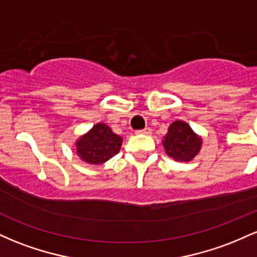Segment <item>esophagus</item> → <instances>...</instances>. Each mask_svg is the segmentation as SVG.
<instances>
[{
  "mask_svg": "<svg viewBox=\"0 0 257 257\" xmlns=\"http://www.w3.org/2000/svg\"><path fill=\"white\" fill-rule=\"evenodd\" d=\"M152 133L151 128H145V129H141V131H138L137 134H144V135H150Z\"/></svg>",
  "mask_w": 257,
  "mask_h": 257,
  "instance_id": "esophagus-1",
  "label": "esophagus"
}]
</instances>
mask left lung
Masks as SVG:
<instances>
[{
	"label": "left lung",
	"mask_w": 257,
	"mask_h": 257,
	"mask_svg": "<svg viewBox=\"0 0 257 257\" xmlns=\"http://www.w3.org/2000/svg\"><path fill=\"white\" fill-rule=\"evenodd\" d=\"M164 151L178 162H190L202 149V138L184 120H174L162 141Z\"/></svg>",
	"instance_id": "obj_1"
}]
</instances>
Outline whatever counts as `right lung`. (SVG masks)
<instances>
[{
  "mask_svg": "<svg viewBox=\"0 0 257 257\" xmlns=\"http://www.w3.org/2000/svg\"><path fill=\"white\" fill-rule=\"evenodd\" d=\"M123 139L114 134L105 123H96L90 131L76 140V152L82 161L98 166L119 152Z\"/></svg>",
  "mask_w": 257,
  "mask_h": 257,
  "instance_id": "right-lung-1",
  "label": "right lung"
}]
</instances>
